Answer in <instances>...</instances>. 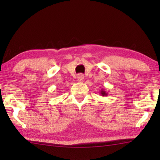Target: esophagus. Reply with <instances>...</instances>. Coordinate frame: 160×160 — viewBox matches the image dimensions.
<instances>
[{"label":"esophagus","instance_id":"1","mask_svg":"<svg viewBox=\"0 0 160 160\" xmlns=\"http://www.w3.org/2000/svg\"><path fill=\"white\" fill-rule=\"evenodd\" d=\"M84 76H83V74H78L77 76V81L78 82H82L83 81H84Z\"/></svg>","mask_w":160,"mask_h":160}]
</instances>
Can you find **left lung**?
<instances>
[{
  "mask_svg": "<svg viewBox=\"0 0 160 160\" xmlns=\"http://www.w3.org/2000/svg\"><path fill=\"white\" fill-rule=\"evenodd\" d=\"M100 95L102 96V97H106V96H108V92L106 90H104L103 89H102L101 90H100Z\"/></svg>",
  "mask_w": 160,
  "mask_h": 160,
  "instance_id": "left-lung-1",
  "label": "left lung"
}]
</instances>
